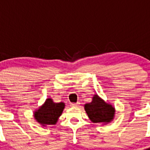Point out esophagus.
<instances>
[{
	"instance_id": "esophagus-1",
	"label": "esophagus",
	"mask_w": 150,
	"mask_h": 150,
	"mask_svg": "<svg viewBox=\"0 0 150 150\" xmlns=\"http://www.w3.org/2000/svg\"><path fill=\"white\" fill-rule=\"evenodd\" d=\"M71 107H79V103H71Z\"/></svg>"
}]
</instances>
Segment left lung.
Masks as SVG:
<instances>
[{"instance_id": "obj_1", "label": "left lung", "mask_w": 150, "mask_h": 150, "mask_svg": "<svg viewBox=\"0 0 150 150\" xmlns=\"http://www.w3.org/2000/svg\"><path fill=\"white\" fill-rule=\"evenodd\" d=\"M85 110L89 120L93 123L108 124L114 120L115 109L110 103H106L97 94L93 97L91 103H86Z\"/></svg>"}]
</instances>
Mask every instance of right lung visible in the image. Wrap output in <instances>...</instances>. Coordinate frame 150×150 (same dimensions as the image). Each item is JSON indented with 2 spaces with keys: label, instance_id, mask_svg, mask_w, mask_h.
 <instances>
[{
  "label": "right lung",
  "instance_id": "obj_1",
  "mask_svg": "<svg viewBox=\"0 0 150 150\" xmlns=\"http://www.w3.org/2000/svg\"><path fill=\"white\" fill-rule=\"evenodd\" d=\"M64 107V103H54L51 98H48L42 106L35 110L34 117L43 127L56 125Z\"/></svg>",
  "mask_w": 150,
  "mask_h": 150
}]
</instances>
